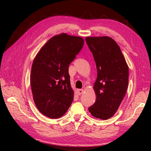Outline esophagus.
I'll return each mask as SVG.
<instances>
[{"mask_svg": "<svg viewBox=\"0 0 151 151\" xmlns=\"http://www.w3.org/2000/svg\"><path fill=\"white\" fill-rule=\"evenodd\" d=\"M83 91H84L83 89H78V90L77 91V93H78V94H79V95H81V94H83Z\"/></svg>", "mask_w": 151, "mask_h": 151, "instance_id": "34e87169", "label": "esophagus"}]
</instances>
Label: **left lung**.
Returning a JSON list of instances; mask_svg holds the SVG:
<instances>
[{
	"label": "left lung",
	"instance_id": "left-lung-1",
	"mask_svg": "<svg viewBox=\"0 0 151 151\" xmlns=\"http://www.w3.org/2000/svg\"><path fill=\"white\" fill-rule=\"evenodd\" d=\"M85 40L97 69L94 85L96 100L88 111L95 118L106 120L117 111L126 94L129 67L121 48L111 38L86 37Z\"/></svg>",
	"mask_w": 151,
	"mask_h": 151
}]
</instances>
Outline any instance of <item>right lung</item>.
I'll return each mask as SVG.
<instances>
[{
	"instance_id": "add662e5",
	"label": "right lung",
	"mask_w": 151,
	"mask_h": 151,
	"mask_svg": "<svg viewBox=\"0 0 151 151\" xmlns=\"http://www.w3.org/2000/svg\"><path fill=\"white\" fill-rule=\"evenodd\" d=\"M83 45V38L62 33L48 40L35 58L30 74L33 99L48 118L61 117L73 103L68 67Z\"/></svg>"
}]
</instances>
